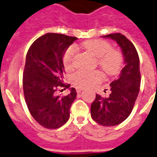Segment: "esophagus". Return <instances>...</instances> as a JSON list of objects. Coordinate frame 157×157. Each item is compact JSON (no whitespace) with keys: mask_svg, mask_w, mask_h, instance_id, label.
<instances>
[{"mask_svg":"<svg viewBox=\"0 0 157 157\" xmlns=\"http://www.w3.org/2000/svg\"><path fill=\"white\" fill-rule=\"evenodd\" d=\"M82 90H83V87H81V86H78V87H76V91H77L78 93H80Z\"/></svg>","mask_w":157,"mask_h":157,"instance_id":"1","label":"esophagus"}]
</instances>
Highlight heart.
Masks as SVG:
<instances>
[{
    "label": "heart",
    "instance_id": "1",
    "mask_svg": "<svg viewBox=\"0 0 157 157\" xmlns=\"http://www.w3.org/2000/svg\"><path fill=\"white\" fill-rule=\"evenodd\" d=\"M82 47L92 52L97 58V64L108 75H117L121 71L123 64V57L118 50L112 49V45L103 40H91L82 44ZM77 47L69 46L64 52L62 62L65 68L69 70L74 65ZM103 79V74L100 71L79 70L72 75L73 82L82 86H90L100 82Z\"/></svg>",
    "mask_w": 157,
    "mask_h": 157
}]
</instances>
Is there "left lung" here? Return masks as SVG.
Segmentation results:
<instances>
[{
    "mask_svg": "<svg viewBox=\"0 0 157 157\" xmlns=\"http://www.w3.org/2000/svg\"><path fill=\"white\" fill-rule=\"evenodd\" d=\"M104 37L112 39L121 47L125 66L119 77L110 83L111 93L109 97L104 98L96 94L91 105V115L100 125L113 126L125 121L132 112L141 82L140 57L132 42L121 33Z\"/></svg>",
    "mask_w": 157,
    "mask_h": 157,
    "instance_id": "left-lung-1",
    "label": "left lung"
}]
</instances>
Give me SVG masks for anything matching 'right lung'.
Listing matches in <instances>:
<instances>
[{
	"mask_svg": "<svg viewBox=\"0 0 157 157\" xmlns=\"http://www.w3.org/2000/svg\"><path fill=\"white\" fill-rule=\"evenodd\" d=\"M76 37L47 33L29 48L23 71L22 86L26 104L33 118L47 129H57L68 121L70 109L76 98L74 87L66 96L56 95L63 82L62 56Z\"/></svg>",
	"mask_w": 157,
	"mask_h": 157,
	"instance_id": "1",
	"label": "right lung"
}]
</instances>
